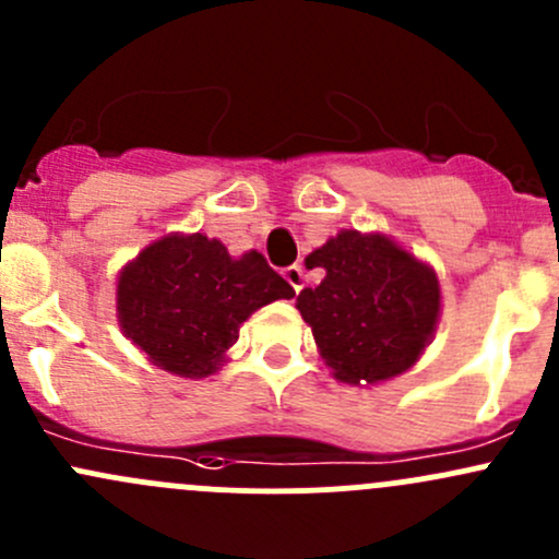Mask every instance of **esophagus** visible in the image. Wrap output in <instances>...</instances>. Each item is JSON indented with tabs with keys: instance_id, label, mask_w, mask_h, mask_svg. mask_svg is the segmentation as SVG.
<instances>
[{
	"instance_id": "34e87169",
	"label": "esophagus",
	"mask_w": 559,
	"mask_h": 559,
	"mask_svg": "<svg viewBox=\"0 0 559 559\" xmlns=\"http://www.w3.org/2000/svg\"><path fill=\"white\" fill-rule=\"evenodd\" d=\"M284 278L289 281V286L295 292H300L302 286H306V270L300 267V264H292V267L284 270Z\"/></svg>"
}]
</instances>
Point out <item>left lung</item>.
<instances>
[{
    "label": "left lung",
    "mask_w": 559,
    "mask_h": 559,
    "mask_svg": "<svg viewBox=\"0 0 559 559\" xmlns=\"http://www.w3.org/2000/svg\"><path fill=\"white\" fill-rule=\"evenodd\" d=\"M324 267L297 311L341 384L376 386L414 368L441 321L438 273L384 233L341 229L306 257Z\"/></svg>",
    "instance_id": "1"
}]
</instances>
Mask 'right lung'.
<instances>
[{"label":"right lung","mask_w":559,"mask_h":559,"mask_svg":"<svg viewBox=\"0 0 559 559\" xmlns=\"http://www.w3.org/2000/svg\"><path fill=\"white\" fill-rule=\"evenodd\" d=\"M295 289L259 251L233 257L202 233H170L129 259L116 278L123 335L165 373L207 379L227 365L240 326Z\"/></svg>","instance_id":"add662e5"}]
</instances>
